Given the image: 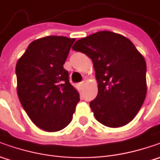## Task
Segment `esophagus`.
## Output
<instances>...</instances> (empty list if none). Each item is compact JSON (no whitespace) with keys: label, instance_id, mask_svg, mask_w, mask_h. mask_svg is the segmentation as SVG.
<instances>
[{"label":"esophagus","instance_id":"34e87169","mask_svg":"<svg viewBox=\"0 0 160 160\" xmlns=\"http://www.w3.org/2000/svg\"><path fill=\"white\" fill-rule=\"evenodd\" d=\"M83 85H84V83H83V82H81V83H78V86H79V88H80V89H82V88H83Z\"/></svg>","mask_w":160,"mask_h":160}]
</instances>
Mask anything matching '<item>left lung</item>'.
I'll return each instance as SVG.
<instances>
[{
    "instance_id": "obj_1",
    "label": "left lung",
    "mask_w": 160,
    "mask_h": 160,
    "mask_svg": "<svg viewBox=\"0 0 160 160\" xmlns=\"http://www.w3.org/2000/svg\"><path fill=\"white\" fill-rule=\"evenodd\" d=\"M72 49L93 63L98 94L90 107L96 119L113 128L131 122L147 93L146 62L133 43L119 34L101 31L77 41Z\"/></svg>"
}]
</instances>
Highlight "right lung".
I'll list each match as a JSON object with an SVG mask.
<instances>
[{"label": "right lung", "mask_w": 160, "mask_h": 160, "mask_svg": "<svg viewBox=\"0 0 160 160\" xmlns=\"http://www.w3.org/2000/svg\"><path fill=\"white\" fill-rule=\"evenodd\" d=\"M75 38L46 36L32 42L16 65L17 92L32 122L57 132L72 120L80 101L64 65Z\"/></svg>", "instance_id": "1"}]
</instances>
